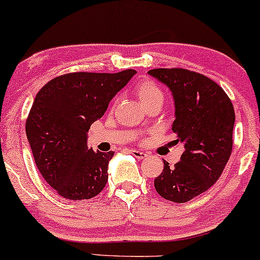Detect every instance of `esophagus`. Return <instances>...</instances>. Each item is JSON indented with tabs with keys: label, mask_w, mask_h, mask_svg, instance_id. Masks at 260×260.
<instances>
[{
	"label": "esophagus",
	"mask_w": 260,
	"mask_h": 260,
	"mask_svg": "<svg viewBox=\"0 0 260 260\" xmlns=\"http://www.w3.org/2000/svg\"><path fill=\"white\" fill-rule=\"evenodd\" d=\"M131 153H132L134 157H137L138 159H144L149 156L146 152H143V151H139V150H131Z\"/></svg>",
	"instance_id": "obj_1"
}]
</instances>
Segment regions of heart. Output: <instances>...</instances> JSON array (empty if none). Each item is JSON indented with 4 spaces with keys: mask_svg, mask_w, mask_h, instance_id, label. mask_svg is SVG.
Masks as SVG:
<instances>
[{
    "mask_svg": "<svg viewBox=\"0 0 260 260\" xmlns=\"http://www.w3.org/2000/svg\"><path fill=\"white\" fill-rule=\"evenodd\" d=\"M136 92L144 106L150 103L151 101L156 100V98H163L162 90L152 81H143V83H140L136 87Z\"/></svg>",
    "mask_w": 260,
    "mask_h": 260,
    "instance_id": "b5f03b06",
    "label": "heart"
}]
</instances>
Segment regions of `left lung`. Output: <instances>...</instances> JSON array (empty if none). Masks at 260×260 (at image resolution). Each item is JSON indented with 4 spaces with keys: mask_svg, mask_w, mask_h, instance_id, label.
Wrapping results in <instances>:
<instances>
[{
    "mask_svg": "<svg viewBox=\"0 0 260 260\" xmlns=\"http://www.w3.org/2000/svg\"><path fill=\"white\" fill-rule=\"evenodd\" d=\"M170 88L175 101L174 143L185 144L181 160L154 179L164 199L186 203L208 190L222 175L233 150L235 113L231 98L211 79L185 68L149 71Z\"/></svg>",
    "mask_w": 260,
    "mask_h": 260,
    "instance_id": "obj_1",
    "label": "left lung"
}]
</instances>
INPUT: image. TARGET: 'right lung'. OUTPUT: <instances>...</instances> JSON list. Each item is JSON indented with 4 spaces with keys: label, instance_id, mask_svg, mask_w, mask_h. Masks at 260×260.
Listing matches in <instances>:
<instances>
[{
    "label": "right lung",
    "instance_id": "right-lung-1",
    "mask_svg": "<svg viewBox=\"0 0 260 260\" xmlns=\"http://www.w3.org/2000/svg\"><path fill=\"white\" fill-rule=\"evenodd\" d=\"M136 73L74 72L51 79L39 90L26 120V136L36 166L57 194L91 199L107 185L114 152L87 149V132Z\"/></svg>",
    "mask_w": 260,
    "mask_h": 260
}]
</instances>
